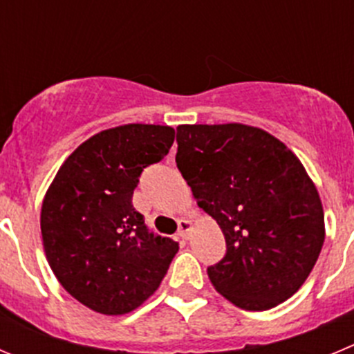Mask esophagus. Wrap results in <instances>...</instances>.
<instances>
[{
	"instance_id": "34e87169",
	"label": "esophagus",
	"mask_w": 354,
	"mask_h": 354,
	"mask_svg": "<svg viewBox=\"0 0 354 354\" xmlns=\"http://www.w3.org/2000/svg\"><path fill=\"white\" fill-rule=\"evenodd\" d=\"M191 221H187V218H180L179 221V231H177V234H179L180 238H184V240H186L187 238V234H189V231H191Z\"/></svg>"
}]
</instances>
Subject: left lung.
Here are the masks:
<instances>
[{
  "label": "left lung",
  "mask_w": 354,
  "mask_h": 354,
  "mask_svg": "<svg viewBox=\"0 0 354 354\" xmlns=\"http://www.w3.org/2000/svg\"><path fill=\"white\" fill-rule=\"evenodd\" d=\"M177 168L221 225L225 255L207 269L218 294L266 311L295 294L325 241L316 186L281 140L241 123L179 124Z\"/></svg>",
  "instance_id": "1"
}]
</instances>
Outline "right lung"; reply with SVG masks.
I'll return each instance as SVG.
<instances>
[{
    "mask_svg": "<svg viewBox=\"0 0 354 354\" xmlns=\"http://www.w3.org/2000/svg\"><path fill=\"white\" fill-rule=\"evenodd\" d=\"M175 130L130 123L73 151L41 207V236L67 294L102 315H124L156 292L179 243L147 230L133 208L142 170L163 160Z\"/></svg>",
    "mask_w": 354,
    "mask_h": 354,
    "instance_id": "right-lung-1",
    "label": "right lung"
}]
</instances>
